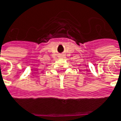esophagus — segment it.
I'll return each mask as SVG.
<instances>
[{
    "label": "esophagus",
    "instance_id": "obj_1",
    "mask_svg": "<svg viewBox=\"0 0 121 121\" xmlns=\"http://www.w3.org/2000/svg\"><path fill=\"white\" fill-rule=\"evenodd\" d=\"M62 56H63V55H61V56H60V57H62Z\"/></svg>",
    "mask_w": 121,
    "mask_h": 121
}]
</instances>
